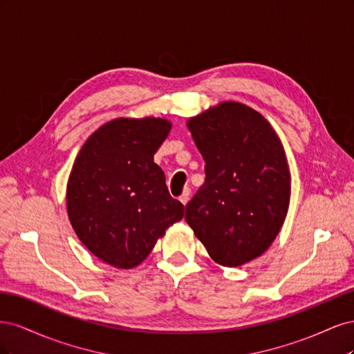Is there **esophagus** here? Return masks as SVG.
<instances>
[{
	"label": "esophagus",
	"mask_w": 354,
	"mask_h": 354,
	"mask_svg": "<svg viewBox=\"0 0 354 354\" xmlns=\"http://www.w3.org/2000/svg\"><path fill=\"white\" fill-rule=\"evenodd\" d=\"M189 196H190V189H185L183 195H181L178 199H180L181 203H183V205H186V203L189 202Z\"/></svg>",
	"instance_id": "obj_1"
}]
</instances>
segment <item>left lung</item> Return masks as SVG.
Masks as SVG:
<instances>
[{"label": "left lung", "instance_id": "obj_1", "mask_svg": "<svg viewBox=\"0 0 354 354\" xmlns=\"http://www.w3.org/2000/svg\"><path fill=\"white\" fill-rule=\"evenodd\" d=\"M205 181L186 205V223L211 259L238 267L264 254L281 232L291 174L279 136L250 106L223 102L190 118Z\"/></svg>", "mask_w": 354, "mask_h": 354}]
</instances>
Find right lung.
I'll list each match as a JSON object with an SVG mask.
<instances>
[{"instance_id": "right-lung-1", "label": "right lung", "mask_w": 354, "mask_h": 354, "mask_svg": "<svg viewBox=\"0 0 354 354\" xmlns=\"http://www.w3.org/2000/svg\"><path fill=\"white\" fill-rule=\"evenodd\" d=\"M164 118H116L81 147L66 186L72 227L93 255L116 269H133L159 238L183 218L153 155L171 131Z\"/></svg>"}]
</instances>
